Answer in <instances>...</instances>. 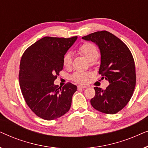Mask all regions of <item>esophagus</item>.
Listing matches in <instances>:
<instances>
[{"label": "esophagus", "mask_w": 148, "mask_h": 148, "mask_svg": "<svg viewBox=\"0 0 148 148\" xmlns=\"http://www.w3.org/2000/svg\"><path fill=\"white\" fill-rule=\"evenodd\" d=\"M87 88V86H82V85H79L77 86V88L78 90H81V89H84V88Z\"/></svg>", "instance_id": "34e87169"}]
</instances>
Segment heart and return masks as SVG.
I'll return each mask as SVG.
<instances>
[{
	"label": "heart",
	"mask_w": 148,
	"mask_h": 148,
	"mask_svg": "<svg viewBox=\"0 0 148 148\" xmlns=\"http://www.w3.org/2000/svg\"><path fill=\"white\" fill-rule=\"evenodd\" d=\"M78 51L80 54L88 58L90 62H94L99 56V52L98 48L94 44L86 42L82 44L79 48ZM72 54L67 52L63 57V64L66 67H70L72 64ZM90 74L86 72H75L72 75V79L75 82L85 84L88 81Z\"/></svg>",
	"instance_id": "heart-1"
}]
</instances>
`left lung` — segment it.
<instances>
[{
    "label": "left lung",
    "mask_w": 148,
    "mask_h": 148,
    "mask_svg": "<svg viewBox=\"0 0 148 148\" xmlns=\"http://www.w3.org/2000/svg\"><path fill=\"white\" fill-rule=\"evenodd\" d=\"M82 39L98 46L101 55L98 73L110 84L105 90L95 87L91 104L101 112L116 114L129 102L136 84L132 54L119 38L107 31L94 32Z\"/></svg>",
    "instance_id": "1"
}]
</instances>
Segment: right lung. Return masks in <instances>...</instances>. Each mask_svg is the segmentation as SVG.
<instances>
[{
    "instance_id": "right-lung-1",
    "label": "right lung",
    "mask_w": 148,
    "mask_h": 148,
    "mask_svg": "<svg viewBox=\"0 0 148 148\" xmlns=\"http://www.w3.org/2000/svg\"><path fill=\"white\" fill-rule=\"evenodd\" d=\"M77 38L44 37L22 56L20 88L27 106L40 118L54 120L69 110L77 86L68 83L58 88L54 82L63 68L64 56Z\"/></svg>"
}]
</instances>
